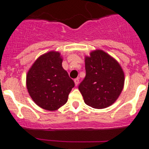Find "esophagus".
I'll list each match as a JSON object with an SVG mask.
<instances>
[{"label": "esophagus", "mask_w": 149, "mask_h": 149, "mask_svg": "<svg viewBox=\"0 0 149 149\" xmlns=\"http://www.w3.org/2000/svg\"><path fill=\"white\" fill-rule=\"evenodd\" d=\"M74 83H75V86H77V85L79 84V78L74 79Z\"/></svg>", "instance_id": "obj_1"}]
</instances>
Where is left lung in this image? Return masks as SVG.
I'll list each match as a JSON object with an SVG mask.
<instances>
[{
  "label": "left lung",
  "instance_id": "1",
  "mask_svg": "<svg viewBox=\"0 0 149 149\" xmlns=\"http://www.w3.org/2000/svg\"><path fill=\"white\" fill-rule=\"evenodd\" d=\"M86 77L78 88L87 105L103 109L118 98L124 84V73L119 63L101 49L85 58Z\"/></svg>",
  "mask_w": 149,
  "mask_h": 149
}]
</instances>
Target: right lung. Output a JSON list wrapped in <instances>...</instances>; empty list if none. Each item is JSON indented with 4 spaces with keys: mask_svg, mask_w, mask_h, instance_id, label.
I'll list each match as a JSON object with an SVG mask.
<instances>
[{
    "mask_svg": "<svg viewBox=\"0 0 149 149\" xmlns=\"http://www.w3.org/2000/svg\"><path fill=\"white\" fill-rule=\"evenodd\" d=\"M60 52L50 51L42 55L28 72L26 86L35 103L47 110H56L65 104L74 86L62 67Z\"/></svg>",
    "mask_w": 149,
    "mask_h": 149,
    "instance_id": "obj_1",
    "label": "right lung"
}]
</instances>
